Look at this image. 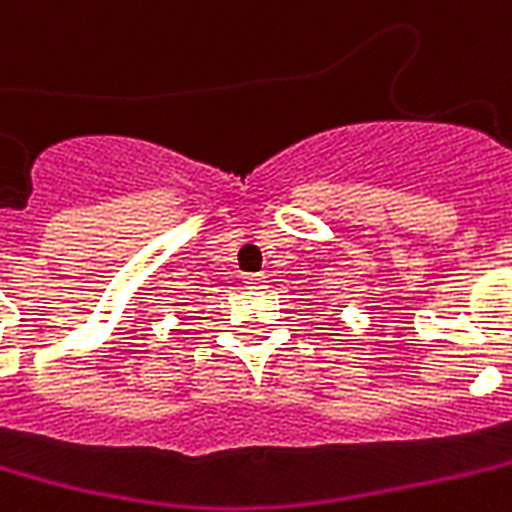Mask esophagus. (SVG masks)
<instances>
[{
	"label": "esophagus",
	"instance_id": "1",
	"mask_svg": "<svg viewBox=\"0 0 512 512\" xmlns=\"http://www.w3.org/2000/svg\"><path fill=\"white\" fill-rule=\"evenodd\" d=\"M244 284H247L249 290H265V287H268V276H263V273H255V276H247V279H244Z\"/></svg>",
	"mask_w": 512,
	"mask_h": 512
}]
</instances>
